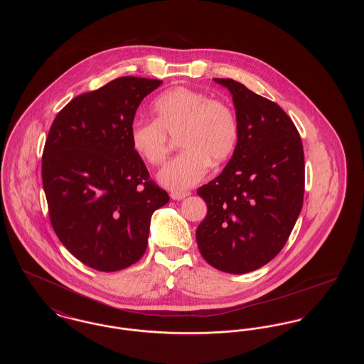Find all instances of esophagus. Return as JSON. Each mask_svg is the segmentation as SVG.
<instances>
[{
    "mask_svg": "<svg viewBox=\"0 0 364 364\" xmlns=\"http://www.w3.org/2000/svg\"><path fill=\"white\" fill-rule=\"evenodd\" d=\"M190 195V192H172L171 193V198L174 199V200H181V199H184L186 196H188Z\"/></svg>",
    "mask_w": 364,
    "mask_h": 364,
    "instance_id": "34e87169",
    "label": "esophagus"
}]
</instances>
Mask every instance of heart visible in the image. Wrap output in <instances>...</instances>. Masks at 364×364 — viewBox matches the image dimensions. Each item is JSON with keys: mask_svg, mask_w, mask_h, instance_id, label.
<instances>
[{"mask_svg": "<svg viewBox=\"0 0 364 364\" xmlns=\"http://www.w3.org/2000/svg\"><path fill=\"white\" fill-rule=\"evenodd\" d=\"M154 122H135L129 129L134 151L150 165H162L178 138L183 150L158 174L159 183L173 191L198 184L210 164L218 166L233 154L239 122L229 105L188 87H173L151 104Z\"/></svg>", "mask_w": 364, "mask_h": 364, "instance_id": "heart-1", "label": "heart"}]
</instances>
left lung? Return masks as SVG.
<instances>
[{
  "label": "left lung",
  "instance_id": "left-lung-1",
  "mask_svg": "<svg viewBox=\"0 0 364 364\" xmlns=\"http://www.w3.org/2000/svg\"><path fill=\"white\" fill-rule=\"evenodd\" d=\"M233 98L239 141L223 173L198 190L208 214L196 229L213 267L244 274L273 259L303 208L304 153L291 117L233 80L214 79Z\"/></svg>",
  "mask_w": 364,
  "mask_h": 364
}]
</instances>
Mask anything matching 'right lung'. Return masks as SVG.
<instances>
[{"label": "right lung", "mask_w": 364, "mask_h": 364, "mask_svg": "<svg viewBox=\"0 0 364 364\" xmlns=\"http://www.w3.org/2000/svg\"><path fill=\"white\" fill-rule=\"evenodd\" d=\"M161 83L124 76L80 94L58 112L46 139L42 183L53 229L95 270L138 262L153 213L169 202L129 141L139 105Z\"/></svg>", "instance_id": "add662e5"}]
</instances>
